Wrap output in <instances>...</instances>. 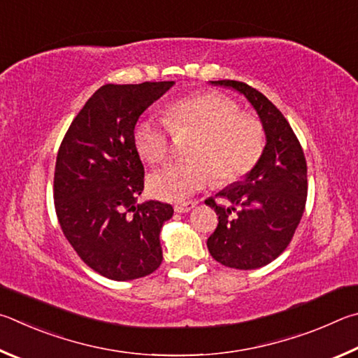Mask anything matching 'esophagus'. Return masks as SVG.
<instances>
[{
    "label": "esophagus",
    "mask_w": 358,
    "mask_h": 358,
    "mask_svg": "<svg viewBox=\"0 0 358 358\" xmlns=\"http://www.w3.org/2000/svg\"><path fill=\"white\" fill-rule=\"evenodd\" d=\"M198 203L196 201H185V203H179L174 206V212L178 214H185V212H190L193 208H195Z\"/></svg>",
    "instance_id": "34e87169"
}]
</instances>
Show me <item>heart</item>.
<instances>
[{"instance_id": "heart-1", "label": "heart", "mask_w": 358, "mask_h": 358, "mask_svg": "<svg viewBox=\"0 0 358 358\" xmlns=\"http://www.w3.org/2000/svg\"><path fill=\"white\" fill-rule=\"evenodd\" d=\"M165 119L143 117L134 129V143L144 160L162 163L171 152L174 134L196 131L187 152L190 159L169 163L149 176L154 196L180 201L214 180L222 184L241 179L261 159L264 129L258 119L241 115L229 97L198 92L169 103Z\"/></svg>"}]
</instances>
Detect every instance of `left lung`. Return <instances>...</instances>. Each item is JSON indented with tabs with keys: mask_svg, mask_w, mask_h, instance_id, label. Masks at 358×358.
Returning <instances> with one entry per match:
<instances>
[{
	"mask_svg": "<svg viewBox=\"0 0 358 358\" xmlns=\"http://www.w3.org/2000/svg\"><path fill=\"white\" fill-rule=\"evenodd\" d=\"M210 83L242 94L266 134L264 150L252 171L217 193L228 199L229 208L206 199L218 215L217 229L208 239L212 258L231 268L253 271L277 259L296 233L308 192L306 160L289 122L264 94L242 81Z\"/></svg>",
	"mask_w": 358,
	"mask_h": 358,
	"instance_id": "8db88e82",
	"label": "left lung"
}]
</instances>
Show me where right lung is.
Listing matches in <instances>:
<instances>
[{"label": "right lung", "instance_id": "add662e5", "mask_svg": "<svg viewBox=\"0 0 358 358\" xmlns=\"http://www.w3.org/2000/svg\"><path fill=\"white\" fill-rule=\"evenodd\" d=\"M174 81L103 85L69 127L55 166V209L66 239L92 271L116 281L162 264L160 229L171 204L144 201V168L134 129Z\"/></svg>", "mask_w": 358, "mask_h": 358}]
</instances>
